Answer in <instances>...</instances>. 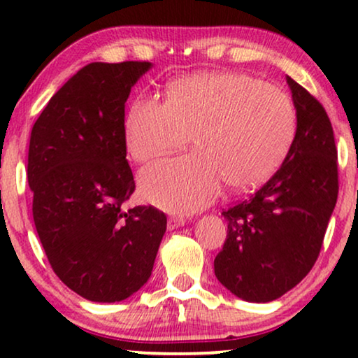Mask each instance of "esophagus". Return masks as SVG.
Here are the masks:
<instances>
[{
  "label": "esophagus",
  "mask_w": 358,
  "mask_h": 358,
  "mask_svg": "<svg viewBox=\"0 0 358 358\" xmlns=\"http://www.w3.org/2000/svg\"><path fill=\"white\" fill-rule=\"evenodd\" d=\"M185 224V218L182 217H171L168 220V229H178Z\"/></svg>",
  "instance_id": "esophagus-1"
}]
</instances>
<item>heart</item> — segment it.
Returning a JSON list of instances; mask_svg holds the SVG:
<instances>
[{
    "instance_id": "heart-1",
    "label": "heart",
    "mask_w": 358,
    "mask_h": 358,
    "mask_svg": "<svg viewBox=\"0 0 358 358\" xmlns=\"http://www.w3.org/2000/svg\"><path fill=\"white\" fill-rule=\"evenodd\" d=\"M290 96L246 73H200L169 83L166 102L153 96L131 101L125 143L145 163L182 148L195 153L163 159L140 173V192L171 212H195L231 190L257 187L280 168L296 135Z\"/></svg>"
}]
</instances>
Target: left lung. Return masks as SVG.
I'll return each mask as SVG.
<instances>
[{
	"label": "left lung",
	"instance_id": "1",
	"mask_svg": "<svg viewBox=\"0 0 358 358\" xmlns=\"http://www.w3.org/2000/svg\"><path fill=\"white\" fill-rule=\"evenodd\" d=\"M296 135L277 173L251 197L223 210L227 241L215 275L233 295L267 303L300 283L315 266L337 202V148L321 102L287 76Z\"/></svg>",
	"mask_w": 358,
	"mask_h": 358
}]
</instances>
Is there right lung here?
<instances>
[{"label": "right lung", "mask_w": 358, "mask_h": 358, "mask_svg": "<svg viewBox=\"0 0 358 358\" xmlns=\"http://www.w3.org/2000/svg\"><path fill=\"white\" fill-rule=\"evenodd\" d=\"M150 62H94L48 101L32 127L27 179L34 223L57 277L91 301H122L148 282L166 215L127 208L125 102Z\"/></svg>", "instance_id": "1"}]
</instances>
